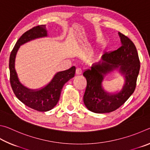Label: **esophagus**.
I'll return each mask as SVG.
<instances>
[{
	"mask_svg": "<svg viewBox=\"0 0 150 150\" xmlns=\"http://www.w3.org/2000/svg\"><path fill=\"white\" fill-rule=\"evenodd\" d=\"M82 71L80 68H78L76 70V75H80L82 74Z\"/></svg>",
	"mask_w": 150,
	"mask_h": 150,
	"instance_id": "obj_1",
	"label": "esophagus"
}]
</instances>
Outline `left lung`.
<instances>
[{"mask_svg":"<svg viewBox=\"0 0 150 150\" xmlns=\"http://www.w3.org/2000/svg\"><path fill=\"white\" fill-rule=\"evenodd\" d=\"M121 47L112 52H105L101 61L93 63L90 69L83 73L87 80L83 95V103L90 111L106 113L117 109L134 91L140 71L137 50L133 42L119 32ZM117 71L124 78L125 83L121 90L108 93L102 83L109 73Z\"/></svg>","mask_w":150,"mask_h":150,"instance_id":"left-lung-1","label":"left lung"}]
</instances>
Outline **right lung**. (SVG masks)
<instances>
[{"label": "right lung", "mask_w": 150, "mask_h": 150, "mask_svg": "<svg viewBox=\"0 0 150 150\" xmlns=\"http://www.w3.org/2000/svg\"><path fill=\"white\" fill-rule=\"evenodd\" d=\"M48 36L45 25H38L25 32L17 41L11 52L9 60L10 82L15 96L19 100L30 108L38 111L46 112L56 106L60 99L63 86L75 75L76 67L55 74L49 83L39 89L32 90L20 82L15 69V60L21 45L34 39Z\"/></svg>", "instance_id": "add662e5"}]
</instances>
